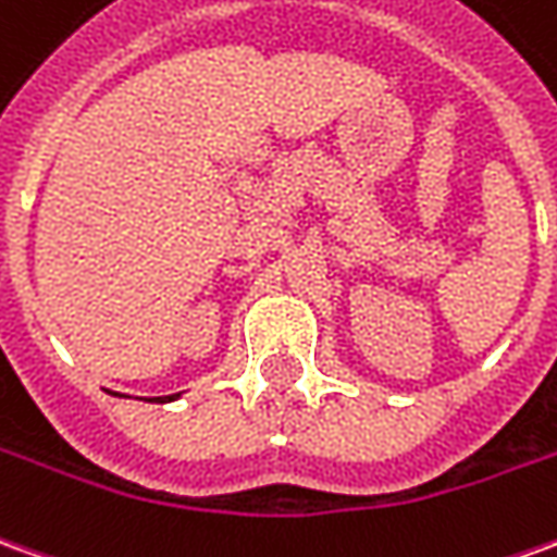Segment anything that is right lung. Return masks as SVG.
Wrapping results in <instances>:
<instances>
[{
	"instance_id": "add662e5",
	"label": "right lung",
	"mask_w": 557,
	"mask_h": 557,
	"mask_svg": "<svg viewBox=\"0 0 557 557\" xmlns=\"http://www.w3.org/2000/svg\"><path fill=\"white\" fill-rule=\"evenodd\" d=\"M177 398V395H169V398H159V404H162V400H174Z\"/></svg>"
}]
</instances>
